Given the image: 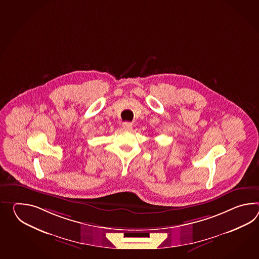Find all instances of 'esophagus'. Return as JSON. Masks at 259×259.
<instances>
[{
	"mask_svg": "<svg viewBox=\"0 0 259 259\" xmlns=\"http://www.w3.org/2000/svg\"><path fill=\"white\" fill-rule=\"evenodd\" d=\"M132 126V123H131V122H128V121H125V122L122 123V128H123L124 130H131Z\"/></svg>",
	"mask_w": 259,
	"mask_h": 259,
	"instance_id": "obj_1",
	"label": "esophagus"
}]
</instances>
